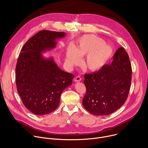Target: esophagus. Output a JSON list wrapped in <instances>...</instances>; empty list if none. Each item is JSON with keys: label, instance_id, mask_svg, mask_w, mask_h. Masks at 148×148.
Listing matches in <instances>:
<instances>
[{"label": "esophagus", "instance_id": "esophagus-1", "mask_svg": "<svg viewBox=\"0 0 148 148\" xmlns=\"http://www.w3.org/2000/svg\"><path fill=\"white\" fill-rule=\"evenodd\" d=\"M74 81H75V82H79V81H80L81 80V77L80 76H77L75 78H74Z\"/></svg>", "mask_w": 148, "mask_h": 148}]
</instances>
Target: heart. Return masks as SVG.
I'll use <instances>...</instances> for the list:
<instances>
[{"label":"heart","mask_w":148,"mask_h":148,"mask_svg":"<svg viewBox=\"0 0 148 148\" xmlns=\"http://www.w3.org/2000/svg\"><path fill=\"white\" fill-rule=\"evenodd\" d=\"M112 54V49L105 45L103 40L89 34L82 37L75 47L72 46L68 47L66 62L67 66L72 67L78 64L79 57L86 56L82 61L84 67L95 71L106 64Z\"/></svg>","instance_id":"1"}]
</instances>
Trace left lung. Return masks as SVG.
I'll return each mask as SVG.
<instances>
[{
  "label": "left lung",
  "instance_id": "obj_1",
  "mask_svg": "<svg viewBox=\"0 0 148 148\" xmlns=\"http://www.w3.org/2000/svg\"><path fill=\"white\" fill-rule=\"evenodd\" d=\"M132 67L128 54L119 48L111 65H104L98 72L84 74L86 93L84 107L97 116L107 115L125 102L130 90Z\"/></svg>",
  "mask_w": 148,
  "mask_h": 148
}]
</instances>
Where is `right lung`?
<instances>
[{"mask_svg":"<svg viewBox=\"0 0 148 148\" xmlns=\"http://www.w3.org/2000/svg\"><path fill=\"white\" fill-rule=\"evenodd\" d=\"M64 36L63 32L40 31L20 52L16 67L17 90L25 107L34 114L54 111L61 92L72 84L73 74L61 70L52 58L45 59L41 53L55 47V40Z\"/></svg>","mask_w":148,"mask_h":148,"instance_id":"obj_1","label":"right lung"}]
</instances>
